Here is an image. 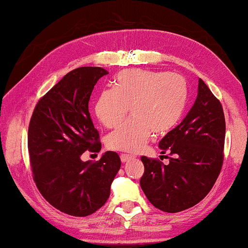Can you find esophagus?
I'll return each instance as SVG.
<instances>
[{"label": "esophagus", "instance_id": "obj_1", "mask_svg": "<svg viewBox=\"0 0 248 248\" xmlns=\"http://www.w3.org/2000/svg\"><path fill=\"white\" fill-rule=\"evenodd\" d=\"M134 157H135L134 155H129V154H121V161H122L123 163L128 162L129 160H132V158H134Z\"/></svg>", "mask_w": 248, "mask_h": 248}]
</instances>
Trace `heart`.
Segmentation results:
<instances>
[{"label":"heart","instance_id":"obj_1","mask_svg":"<svg viewBox=\"0 0 248 248\" xmlns=\"http://www.w3.org/2000/svg\"><path fill=\"white\" fill-rule=\"evenodd\" d=\"M186 99V82L178 74L125 70L114 78V87L98 95L95 113L100 123L111 128L122 121L128 107L132 120L107 136L109 149L138 152L152 132L164 135L178 123Z\"/></svg>","mask_w":248,"mask_h":248}]
</instances>
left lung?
<instances>
[{"label":"left lung","instance_id":"obj_1","mask_svg":"<svg viewBox=\"0 0 248 248\" xmlns=\"http://www.w3.org/2000/svg\"><path fill=\"white\" fill-rule=\"evenodd\" d=\"M226 121L222 106L203 80L184 121L158 146L170 164L141 156L140 186L154 207L178 213L201 202L216 182L223 163Z\"/></svg>","mask_w":248,"mask_h":248}]
</instances>
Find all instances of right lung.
I'll return each instance as SVG.
<instances>
[{"label": "right lung", "mask_w": 248, "mask_h": 248, "mask_svg": "<svg viewBox=\"0 0 248 248\" xmlns=\"http://www.w3.org/2000/svg\"><path fill=\"white\" fill-rule=\"evenodd\" d=\"M108 73L100 67L70 71L40 98L29 123L28 150L37 189L51 206L71 216H90L104 206L121 167L113 151L95 163L81 160L86 150L101 149L88 102L98 80Z\"/></svg>", "instance_id": "add662e5"}]
</instances>
